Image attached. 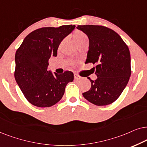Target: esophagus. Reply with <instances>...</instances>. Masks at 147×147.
I'll list each match as a JSON object with an SVG mask.
<instances>
[{
    "label": "esophagus",
    "mask_w": 147,
    "mask_h": 147,
    "mask_svg": "<svg viewBox=\"0 0 147 147\" xmlns=\"http://www.w3.org/2000/svg\"><path fill=\"white\" fill-rule=\"evenodd\" d=\"M74 77H75V80H80V79H81V77H80V76L78 75L77 74H75V76H74Z\"/></svg>",
    "instance_id": "34e87169"
}]
</instances>
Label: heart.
I'll return each instance as SVG.
<instances>
[{"instance_id":"heart-1","label":"heart","mask_w":147,"mask_h":147,"mask_svg":"<svg viewBox=\"0 0 147 147\" xmlns=\"http://www.w3.org/2000/svg\"><path fill=\"white\" fill-rule=\"evenodd\" d=\"M72 37H73L74 40L75 41V42L77 43L78 46L83 44V42H86V41H88V37L87 35L85 33H83L82 31L79 30V29H77V30L74 31ZM71 64H73L74 62H72Z\"/></svg>"}]
</instances>
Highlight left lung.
I'll return each mask as SVG.
<instances>
[{
    "label": "left lung",
    "instance_id": "8db88e82",
    "mask_svg": "<svg viewBox=\"0 0 147 147\" xmlns=\"http://www.w3.org/2000/svg\"><path fill=\"white\" fill-rule=\"evenodd\" d=\"M89 40L85 64H97V79L91 83L85 98L96 105L111 104L120 97L131 75L128 47L116 31L102 25H77Z\"/></svg>",
    "mask_w": 147,
    "mask_h": 147
}]
</instances>
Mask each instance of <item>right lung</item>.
I'll list each match as a JSON object with an SVG mask.
<instances>
[{
    "label": "right lung",
    "instance_id": "1",
    "mask_svg": "<svg viewBox=\"0 0 147 147\" xmlns=\"http://www.w3.org/2000/svg\"><path fill=\"white\" fill-rule=\"evenodd\" d=\"M75 27L66 25L36 29L17 50L15 79L27 100L35 106L55 105L62 99L68 82L73 81L72 72L54 75L47 68L50 58L57 56L60 42Z\"/></svg>",
    "mask_w": 147,
    "mask_h": 147
}]
</instances>
